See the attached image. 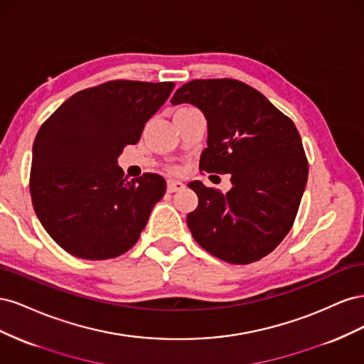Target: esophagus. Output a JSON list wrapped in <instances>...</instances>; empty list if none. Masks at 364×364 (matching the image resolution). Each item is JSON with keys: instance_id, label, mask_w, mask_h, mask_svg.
Wrapping results in <instances>:
<instances>
[{"instance_id": "obj_1", "label": "esophagus", "mask_w": 364, "mask_h": 364, "mask_svg": "<svg viewBox=\"0 0 364 364\" xmlns=\"http://www.w3.org/2000/svg\"><path fill=\"white\" fill-rule=\"evenodd\" d=\"M183 188H185V183L181 182V181H173V179H170V181L167 182V191H168V193H176V191L183 190Z\"/></svg>"}]
</instances>
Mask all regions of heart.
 Listing matches in <instances>:
<instances>
[{"label": "heart", "mask_w": 364, "mask_h": 364, "mask_svg": "<svg viewBox=\"0 0 364 364\" xmlns=\"http://www.w3.org/2000/svg\"><path fill=\"white\" fill-rule=\"evenodd\" d=\"M193 111H197V109L190 107V106H185V107L178 109V112H193ZM170 170H171V173H178V171H179V168H178V167H171Z\"/></svg>", "instance_id": "b5f03b06"}]
</instances>
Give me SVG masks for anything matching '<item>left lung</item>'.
Returning <instances> with one entry per match:
<instances>
[{"label": "left lung", "mask_w": 364, "mask_h": 364, "mask_svg": "<svg viewBox=\"0 0 364 364\" xmlns=\"http://www.w3.org/2000/svg\"><path fill=\"white\" fill-rule=\"evenodd\" d=\"M171 103H191L203 112L208 147L199 168L230 173L232 182L226 194L200 181L188 183L199 197L186 215L197 245L230 264L269 255L291 229L308 178L294 123L255 87L234 79L191 80Z\"/></svg>", "instance_id": "left-lung-1"}]
</instances>
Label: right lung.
Masks as SVG:
<instances>
[{"label":"right lung","instance_id":"right-lung-1","mask_svg":"<svg viewBox=\"0 0 364 364\" xmlns=\"http://www.w3.org/2000/svg\"><path fill=\"white\" fill-rule=\"evenodd\" d=\"M173 82L109 80L75 92L43 123L33 142L30 196L43 229L70 255L102 261L138 241L165 179H129L117 158L136 144Z\"/></svg>","mask_w":364,"mask_h":364}]
</instances>
